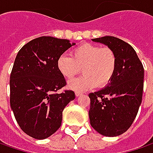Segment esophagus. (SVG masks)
Returning <instances> with one entry per match:
<instances>
[{
	"mask_svg": "<svg viewBox=\"0 0 153 153\" xmlns=\"http://www.w3.org/2000/svg\"><path fill=\"white\" fill-rule=\"evenodd\" d=\"M81 95H82L81 92H76V97H80Z\"/></svg>",
	"mask_w": 153,
	"mask_h": 153,
	"instance_id": "obj_1",
	"label": "esophagus"
}]
</instances>
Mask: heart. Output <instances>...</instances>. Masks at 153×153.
<instances>
[{"instance_id":"heart-1","label":"heart","mask_w":153,"mask_h":153,"mask_svg":"<svg viewBox=\"0 0 153 153\" xmlns=\"http://www.w3.org/2000/svg\"><path fill=\"white\" fill-rule=\"evenodd\" d=\"M60 74L68 80L72 79L82 68L83 76L71 80L68 88L83 92L93 88L104 87L111 81L117 69L114 51L108 47L84 43L71 51V57L61 55L56 61Z\"/></svg>"}]
</instances>
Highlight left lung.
I'll return each mask as SVG.
<instances>
[{
    "mask_svg": "<svg viewBox=\"0 0 153 153\" xmlns=\"http://www.w3.org/2000/svg\"><path fill=\"white\" fill-rule=\"evenodd\" d=\"M92 41L114 51L117 69L104 88L89 94L91 126L103 136H119L131 126L142 102L143 64L134 49L121 39L104 36Z\"/></svg>",
    "mask_w": 153,
    "mask_h": 153,
    "instance_id": "left-lung-1",
    "label": "left lung"
}]
</instances>
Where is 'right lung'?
<instances>
[{"label":"right lung","instance_id":"right-lung-1","mask_svg":"<svg viewBox=\"0 0 153 153\" xmlns=\"http://www.w3.org/2000/svg\"><path fill=\"white\" fill-rule=\"evenodd\" d=\"M75 43L67 39L41 36L19 50L10 74V106L21 129L44 139L61 126L62 111L75 93H56L66 85L57 58Z\"/></svg>","mask_w":153,"mask_h":153}]
</instances>
